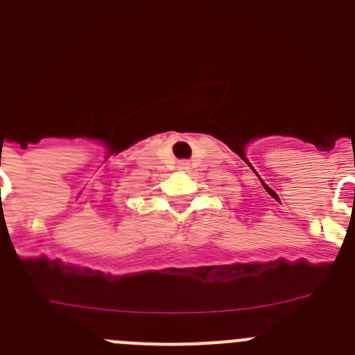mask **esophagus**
Listing matches in <instances>:
<instances>
[{"label":"esophagus","mask_w":355,"mask_h":355,"mask_svg":"<svg viewBox=\"0 0 355 355\" xmlns=\"http://www.w3.org/2000/svg\"><path fill=\"white\" fill-rule=\"evenodd\" d=\"M178 168H180V170H187L189 162L187 161H180V162H178Z\"/></svg>","instance_id":"esophagus-1"}]
</instances>
